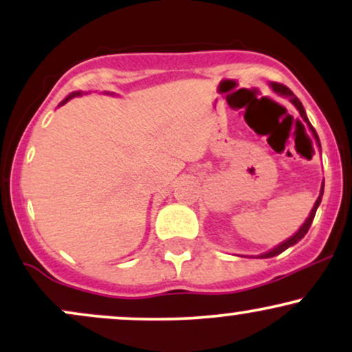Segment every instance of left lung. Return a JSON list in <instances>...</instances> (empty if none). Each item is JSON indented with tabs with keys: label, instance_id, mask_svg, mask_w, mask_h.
I'll return each instance as SVG.
<instances>
[{
	"label": "left lung",
	"instance_id": "8db88e82",
	"mask_svg": "<svg viewBox=\"0 0 352 352\" xmlns=\"http://www.w3.org/2000/svg\"><path fill=\"white\" fill-rule=\"evenodd\" d=\"M272 87H273V91H276V92H278V94H281V96H286V98H288V99L292 100V102L294 104V106H296L298 111H300L301 117H302V119H305V122L309 125V129H311V132H313L314 139H316V140H318V144H319V139H318V134H316V131H314V127H313V125L309 124L308 117H306L305 107H302V104L300 102V99H298L296 96L293 94V92H292V89H289V87H286L285 84H280V82H273V84H272ZM319 148H321V145H319ZM322 190H324V184H322L321 193H319V197H318L316 204H314V207H313V210H311L309 217L306 218V221H305V223H302V227H301L300 230H298V232L294 233V235H293L292 238H288V240H286V241H283L281 245H278L276 248L270 250L268 253H263V254H260V258H272V256H276V254H280V253L285 252L286 248H289V246H293L294 243H298V241H300L301 238L305 236L306 233H308V230H309V227H311V223H313V220H314V215H316V210H318V207H319V204H321V199H322Z\"/></svg>",
	"mask_w": 352,
	"mask_h": 352
}]
</instances>
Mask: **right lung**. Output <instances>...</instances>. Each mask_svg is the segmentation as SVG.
<instances>
[{
    "mask_svg": "<svg viewBox=\"0 0 352 352\" xmlns=\"http://www.w3.org/2000/svg\"><path fill=\"white\" fill-rule=\"evenodd\" d=\"M79 94H80V92H74V94H71L69 98H67V99H64V102H67V100H69L71 98H74V96H79ZM64 102H63V104H64Z\"/></svg>",
    "mask_w": 352,
    "mask_h": 352,
    "instance_id": "right-lung-1",
    "label": "right lung"
}]
</instances>
